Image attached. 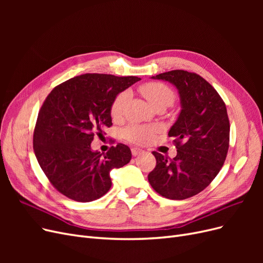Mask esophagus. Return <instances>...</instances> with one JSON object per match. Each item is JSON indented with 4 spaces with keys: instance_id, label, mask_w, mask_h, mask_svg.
Segmentation results:
<instances>
[{
    "instance_id": "esophagus-1",
    "label": "esophagus",
    "mask_w": 263,
    "mask_h": 263,
    "mask_svg": "<svg viewBox=\"0 0 263 263\" xmlns=\"http://www.w3.org/2000/svg\"><path fill=\"white\" fill-rule=\"evenodd\" d=\"M141 153H144V150H141L139 148H132V154L133 156H138L140 155Z\"/></svg>"
}]
</instances>
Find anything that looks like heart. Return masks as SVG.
I'll return each instance as SVG.
<instances>
[{
    "label": "heart",
    "instance_id": "obj_1",
    "mask_svg": "<svg viewBox=\"0 0 263 263\" xmlns=\"http://www.w3.org/2000/svg\"><path fill=\"white\" fill-rule=\"evenodd\" d=\"M140 93L154 108H165L172 105L176 100L174 92L168 85L161 82H147L139 87ZM129 98V93L123 91L116 95L110 105V115L113 118H119L123 115L124 106ZM156 132L155 126L149 125H130L124 130V136L134 144L144 145L154 137Z\"/></svg>",
    "mask_w": 263,
    "mask_h": 263
}]
</instances>
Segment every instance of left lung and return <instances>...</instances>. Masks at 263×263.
Segmentation results:
<instances>
[{"instance_id":"8db88e82","label":"left lung","mask_w":263,"mask_h":263,"mask_svg":"<svg viewBox=\"0 0 263 263\" xmlns=\"http://www.w3.org/2000/svg\"><path fill=\"white\" fill-rule=\"evenodd\" d=\"M153 79L169 81L180 94L181 112L168 136L174 138L177 156L168 159L154 151L156 168L150 185L170 200H185L210 185L228 153L229 119L217 91L194 72L172 70Z\"/></svg>"}]
</instances>
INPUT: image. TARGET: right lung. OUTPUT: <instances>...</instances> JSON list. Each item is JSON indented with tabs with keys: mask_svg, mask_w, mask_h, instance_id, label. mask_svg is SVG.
Returning <instances> with one entry per match:
<instances>
[{
	"mask_svg": "<svg viewBox=\"0 0 263 263\" xmlns=\"http://www.w3.org/2000/svg\"><path fill=\"white\" fill-rule=\"evenodd\" d=\"M138 77L85 73L57 85L46 98L34 130V151L53 187L77 202H92L112 186L109 172L132 159L117 144L105 155L92 151L94 136L112 126L110 105Z\"/></svg>",
	"mask_w": 263,
	"mask_h": 263,
	"instance_id": "1",
	"label": "right lung"
}]
</instances>
